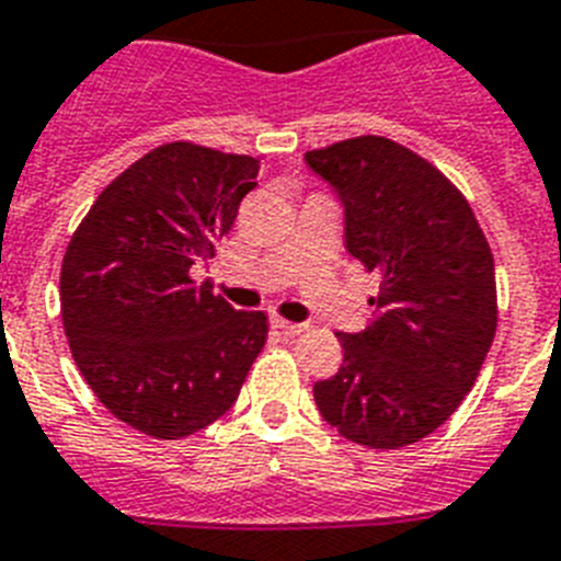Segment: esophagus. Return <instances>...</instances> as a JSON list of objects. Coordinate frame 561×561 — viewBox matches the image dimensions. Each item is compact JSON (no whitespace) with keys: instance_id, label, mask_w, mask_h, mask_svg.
<instances>
[{"instance_id":"obj_1","label":"esophagus","mask_w":561,"mask_h":561,"mask_svg":"<svg viewBox=\"0 0 561 561\" xmlns=\"http://www.w3.org/2000/svg\"><path fill=\"white\" fill-rule=\"evenodd\" d=\"M271 325L276 328V331H282V334H302V331H308V322L282 320V317H276V313L271 317Z\"/></svg>"}]
</instances>
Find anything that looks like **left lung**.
<instances>
[{
    "label": "left lung",
    "mask_w": 561,
    "mask_h": 561,
    "mask_svg": "<svg viewBox=\"0 0 561 561\" xmlns=\"http://www.w3.org/2000/svg\"><path fill=\"white\" fill-rule=\"evenodd\" d=\"M343 207L345 250L380 276L375 313L336 334L343 366L313 383L343 438L400 449L461 407L495 336V265L470 204L432 163L363 135L305 152Z\"/></svg>",
    "instance_id": "obj_1"
}]
</instances>
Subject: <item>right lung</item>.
<instances>
[{"instance_id":"obj_1","label":"right lung","mask_w":561,"mask_h":561,"mask_svg":"<svg viewBox=\"0 0 561 561\" xmlns=\"http://www.w3.org/2000/svg\"><path fill=\"white\" fill-rule=\"evenodd\" d=\"M259 161L167 144L98 195L59 273L68 345L100 403L152 438L178 440L239 398L267 340L262 311H236L190 267L216 256Z\"/></svg>"}]
</instances>
